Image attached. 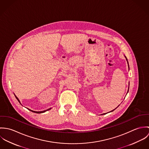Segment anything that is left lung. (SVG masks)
<instances>
[{"mask_svg":"<svg viewBox=\"0 0 149 149\" xmlns=\"http://www.w3.org/2000/svg\"><path fill=\"white\" fill-rule=\"evenodd\" d=\"M125 58H126V61H127V64H128V70H129V65H128V60H127V58H126V56H125ZM129 85H130V84H128V89H129ZM128 91H127V93H128ZM119 106H119H118L117 107H116V108H115V109H113V110H112V111H110V112H112V111H114V110H115V109H116V108H118V107ZM107 113H103V114H102V115H105V114H106Z\"/></svg>","mask_w":149,"mask_h":149,"instance_id":"left-lung-1","label":"left lung"}]
</instances>
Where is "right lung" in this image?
I'll return each instance as SVG.
<instances>
[{"instance_id":"obj_1","label":"right lung","mask_w":149,"mask_h":149,"mask_svg":"<svg viewBox=\"0 0 149 149\" xmlns=\"http://www.w3.org/2000/svg\"><path fill=\"white\" fill-rule=\"evenodd\" d=\"M15 95V97H16V99L18 100V101L19 102V103L21 104V102H20V101H19V99L16 96V95ZM29 111H31V112H34V113H43V112H45L46 111H49V110H50V109H52V108H49V109H46V110H45V111H33V110H31V109H29V108H27Z\"/></svg>"}]
</instances>
